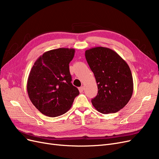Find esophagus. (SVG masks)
I'll list each match as a JSON object with an SVG mask.
<instances>
[{"instance_id":"1","label":"esophagus","mask_w":159,"mask_h":159,"mask_svg":"<svg viewBox=\"0 0 159 159\" xmlns=\"http://www.w3.org/2000/svg\"><path fill=\"white\" fill-rule=\"evenodd\" d=\"M84 90V86H81V87L79 88V91H80V93L83 92Z\"/></svg>"}]
</instances>
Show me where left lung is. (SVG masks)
Masks as SVG:
<instances>
[{"label":"left lung","mask_w":159,"mask_h":159,"mask_svg":"<svg viewBox=\"0 0 159 159\" xmlns=\"http://www.w3.org/2000/svg\"><path fill=\"white\" fill-rule=\"evenodd\" d=\"M85 56L98 84V93L91 99L93 107L103 114L119 111L127 104L133 91L128 64L117 52L105 47L86 50Z\"/></svg>","instance_id":"left-lung-1"}]
</instances>
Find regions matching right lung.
Returning <instances> with one entry per match:
<instances>
[{
	"label": "right lung",
	"instance_id": "1",
	"mask_svg": "<svg viewBox=\"0 0 159 159\" xmlns=\"http://www.w3.org/2000/svg\"><path fill=\"white\" fill-rule=\"evenodd\" d=\"M75 50L57 48L38 57L28 76L27 91L32 104L46 116L57 117L71 108L79 90L71 84L69 64Z\"/></svg>",
	"mask_w": 159,
	"mask_h": 159
}]
</instances>
